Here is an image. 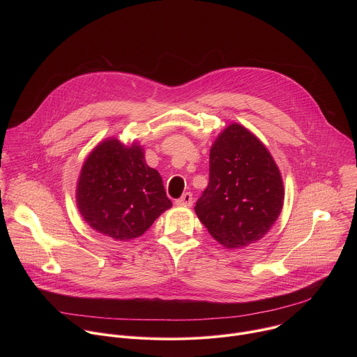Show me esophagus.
<instances>
[{
	"label": "esophagus",
	"mask_w": 357,
	"mask_h": 357,
	"mask_svg": "<svg viewBox=\"0 0 357 357\" xmlns=\"http://www.w3.org/2000/svg\"><path fill=\"white\" fill-rule=\"evenodd\" d=\"M176 203H178V205H181V206H192V203H193L192 193H190V192L183 193V195L176 200Z\"/></svg>",
	"instance_id": "34e87169"
}]
</instances>
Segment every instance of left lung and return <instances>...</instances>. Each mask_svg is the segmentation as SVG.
Wrapping results in <instances>:
<instances>
[{
	"label": "left lung",
	"mask_w": 357,
	"mask_h": 357,
	"mask_svg": "<svg viewBox=\"0 0 357 357\" xmlns=\"http://www.w3.org/2000/svg\"><path fill=\"white\" fill-rule=\"evenodd\" d=\"M284 205L281 172L266 145L241 124L231 123L215 139L209 185L195 212L226 248L263 238Z\"/></svg>",
	"instance_id": "left-lung-1"
}]
</instances>
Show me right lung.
I'll return each mask as SVG.
<instances>
[{
	"instance_id": "right-lung-1",
	"label": "right lung",
	"mask_w": 357,
	"mask_h": 357,
	"mask_svg": "<svg viewBox=\"0 0 357 357\" xmlns=\"http://www.w3.org/2000/svg\"><path fill=\"white\" fill-rule=\"evenodd\" d=\"M76 203L91 229L119 241L142 236L172 206L161 175L145 162L144 148L114 137L96 145L86 158Z\"/></svg>"
}]
</instances>
